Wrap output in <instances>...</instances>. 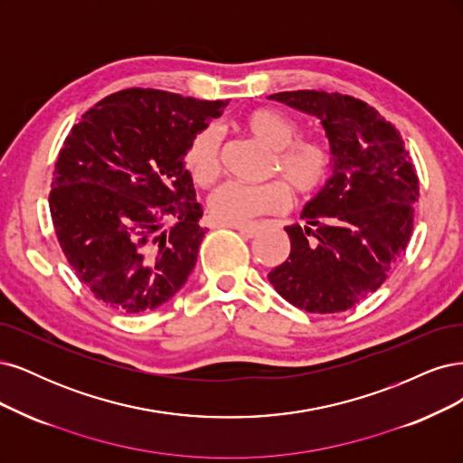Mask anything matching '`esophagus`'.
<instances>
[{
	"label": "esophagus",
	"mask_w": 463,
	"mask_h": 463,
	"mask_svg": "<svg viewBox=\"0 0 463 463\" xmlns=\"http://www.w3.org/2000/svg\"><path fill=\"white\" fill-rule=\"evenodd\" d=\"M227 227L236 229L241 234H244L246 238H256L260 234V229L256 225H227Z\"/></svg>",
	"instance_id": "34e87169"
}]
</instances>
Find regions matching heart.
Returning a JSON list of instances; mask_svg holds the SVG:
<instances>
[{
  "label": "heart",
  "mask_w": 463,
  "mask_h": 463,
  "mask_svg": "<svg viewBox=\"0 0 463 463\" xmlns=\"http://www.w3.org/2000/svg\"><path fill=\"white\" fill-rule=\"evenodd\" d=\"M253 140L273 152V173H280L290 188L307 198L316 194L331 173V150L323 140H294L298 127L287 115L256 109L242 118ZM184 165L200 186H210L219 176V134L213 127L202 128L186 147ZM290 205V192L282 183L248 186L225 183L210 198V210L222 225H244L256 215L277 213Z\"/></svg>",
  "instance_id": "heart-1"
}]
</instances>
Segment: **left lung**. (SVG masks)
Segmentation results:
<instances>
[{
    "mask_svg": "<svg viewBox=\"0 0 463 463\" xmlns=\"http://www.w3.org/2000/svg\"><path fill=\"white\" fill-rule=\"evenodd\" d=\"M316 117L329 140L333 176L285 227L290 256L267 275L292 306L346 311L375 292L406 250L420 181L400 132L350 96L316 90L267 96Z\"/></svg>",
    "mask_w": 463,
    "mask_h": 463,
    "instance_id": "1",
    "label": "left lung"
}]
</instances>
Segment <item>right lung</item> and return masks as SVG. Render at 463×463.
<instances>
[{
  "mask_svg": "<svg viewBox=\"0 0 463 463\" xmlns=\"http://www.w3.org/2000/svg\"><path fill=\"white\" fill-rule=\"evenodd\" d=\"M225 106L128 88L71 128L50 212L72 271L99 302L142 313L184 287L207 231L184 154Z\"/></svg>",
  "mask_w": 463,
  "mask_h": 463,
  "instance_id": "add662e5",
  "label": "right lung"
}]
</instances>
